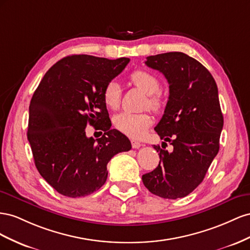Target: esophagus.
I'll return each instance as SVG.
<instances>
[{
  "instance_id": "esophagus-1",
  "label": "esophagus",
  "mask_w": 250,
  "mask_h": 250,
  "mask_svg": "<svg viewBox=\"0 0 250 250\" xmlns=\"http://www.w3.org/2000/svg\"><path fill=\"white\" fill-rule=\"evenodd\" d=\"M131 144H132V146H133L134 148H139L140 146H142V144H140L139 141L135 140V139H132V140H131Z\"/></svg>"
}]
</instances>
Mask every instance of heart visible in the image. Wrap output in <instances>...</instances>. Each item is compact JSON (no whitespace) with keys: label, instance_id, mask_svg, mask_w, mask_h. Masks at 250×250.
Wrapping results in <instances>:
<instances>
[{"label":"heart","instance_id":"1","mask_svg":"<svg viewBox=\"0 0 250 250\" xmlns=\"http://www.w3.org/2000/svg\"><path fill=\"white\" fill-rule=\"evenodd\" d=\"M133 83L148 95L146 104L154 110L161 108V98L157 94L160 90V82L153 73L146 70H136L131 74ZM103 97L105 105L110 109L115 110L120 104V85L116 81H110L105 84L103 92ZM114 125L116 129L127 136L139 138L144 136L146 130L153 123V117L149 113H132L121 112L114 117Z\"/></svg>","mask_w":250,"mask_h":250}]
</instances>
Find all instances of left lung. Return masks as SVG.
I'll return each instance as SVG.
<instances>
[{
  "instance_id": "obj_1",
  "label": "left lung",
  "mask_w": 250,
  "mask_h": 250,
  "mask_svg": "<svg viewBox=\"0 0 250 250\" xmlns=\"http://www.w3.org/2000/svg\"><path fill=\"white\" fill-rule=\"evenodd\" d=\"M146 65L158 70L168 82L169 96L155 131L162 147L159 165L142 176L152 194L165 199L183 198L200 184L219 152L223 127L218 87L201 62L182 52L147 56ZM170 142L174 149H165Z\"/></svg>"
}]
</instances>
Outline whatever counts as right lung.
<instances>
[{
    "instance_id": "obj_1",
    "label": "right lung",
    "mask_w": 250,
    "mask_h": 250,
    "mask_svg": "<svg viewBox=\"0 0 250 250\" xmlns=\"http://www.w3.org/2000/svg\"><path fill=\"white\" fill-rule=\"evenodd\" d=\"M130 59L108 60L70 55L50 68L29 105L27 137L39 173L60 194L88 196L104 184L113 156L130 151L125 135L111 130L103 92ZM99 124L105 133L95 141L85 126Z\"/></svg>"
}]
</instances>
